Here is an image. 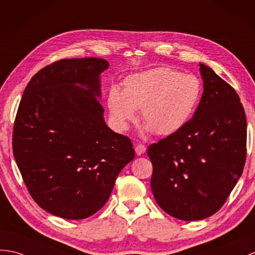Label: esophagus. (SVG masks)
Instances as JSON below:
<instances>
[{
  "label": "esophagus",
  "mask_w": 255,
  "mask_h": 255,
  "mask_svg": "<svg viewBox=\"0 0 255 255\" xmlns=\"http://www.w3.org/2000/svg\"><path fill=\"white\" fill-rule=\"evenodd\" d=\"M134 151H135V153H137V155L140 156V155L143 154V153H145L146 147L143 144H138V145H135Z\"/></svg>",
  "instance_id": "esophagus-1"
}]
</instances>
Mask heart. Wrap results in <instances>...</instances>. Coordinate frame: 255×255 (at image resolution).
<instances>
[{"mask_svg": "<svg viewBox=\"0 0 255 255\" xmlns=\"http://www.w3.org/2000/svg\"><path fill=\"white\" fill-rule=\"evenodd\" d=\"M123 92L113 87L108 94V106L116 127L126 130L140 110L143 131L154 130L170 135L188 123L197 106L201 85L197 77L180 74L169 67H156L129 75Z\"/></svg>", "mask_w": 255, "mask_h": 255, "instance_id": "1", "label": "heart"}]
</instances>
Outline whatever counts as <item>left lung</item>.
Instances as JSON below:
<instances>
[{
  "label": "left lung",
  "mask_w": 255,
  "mask_h": 255,
  "mask_svg": "<svg viewBox=\"0 0 255 255\" xmlns=\"http://www.w3.org/2000/svg\"><path fill=\"white\" fill-rule=\"evenodd\" d=\"M203 93L179 131L147 149L151 189L168 215L204 220L220 210L244 171L247 120L238 94L214 70L200 64Z\"/></svg>",
  "instance_id": "8db88e82"
}]
</instances>
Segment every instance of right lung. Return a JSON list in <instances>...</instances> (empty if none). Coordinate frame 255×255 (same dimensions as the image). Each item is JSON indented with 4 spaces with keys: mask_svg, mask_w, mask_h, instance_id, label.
<instances>
[{
    "mask_svg": "<svg viewBox=\"0 0 255 255\" xmlns=\"http://www.w3.org/2000/svg\"><path fill=\"white\" fill-rule=\"evenodd\" d=\"M109 67L103 58L61 60L39 70L23 91L14 157L32 199L52 215H93L134 157L130 139L104 121L101 74Z\"/></svg>",
    "mask_w": 255,
    "mask_h": 255,
    "instance_id": "1",
    "label": "right lung"
}]
</instances>
